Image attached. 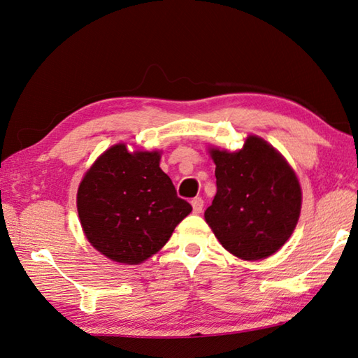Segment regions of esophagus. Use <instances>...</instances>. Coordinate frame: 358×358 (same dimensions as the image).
<instances>
[{
  "mask_svg": "<svg viewBox=\"0 0 358 358\" xmlns=\"http://www.w3.org/2000/svg\"><path fill=\"white\" fill-rule=\"evenodd\" d=\"M191 204H192V208H194V212H195V214H200V212L203 210L204 201H203L201 199H194V200L191 201Z\"/></svg>",
  "mask_w": 358,
  "mask_h": 358,
  "instance_id": "obj_1",
  "label": "esophagus"
}]
</instances>
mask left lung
I'll list each match as a JSON object with an SVG mask.
<instances>
[{"label": "left lung", "mask_w": 358, "mask_h": 358, "mask_svg": "<svg viewBox=\"0 0 358 358\" xmlns=\"http://www.w3.org/2000/svg\"><path fill=\"white\" fill-rule=\"evenodd\" d=\"M217 194L204 220L226 250L241 260L275 254L291 237L301 210V187L271 144L249 135L237 152L210 149Z\"/></svg>", "instance_id": "obj_1"}]
</instances>
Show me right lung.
<instances>
[{
    "label": "right lung",
    "instance_id": "obj_1",
    "mask_svg": "<svg viewBox=\"0 0 358 358\" xmlns=\"http://www.w3.org/2000/svg\"><path fill=\"white\" fill-rule=\"evenodd\" d=\"M162 154L120 143L96 158L77 194L86 238L110 260L138 264L162 249L192 206L159 167Z\"/></svg>",
    "mask_w": 358,
    "mask_h": 358
}]
</instances>
